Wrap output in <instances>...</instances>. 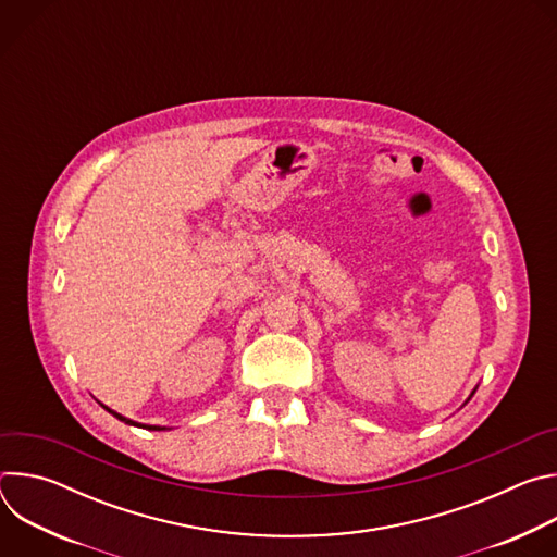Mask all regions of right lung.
<instances>
[{
	"label": "right lung",
	"instance_id": "1",
	"mask_svg": "<svg viewBox=\"0 0 557 557\" xmlns=\"http://www.w3.org/2000/svg\"><path fill=\"white\" fill-rule=\"evenodd\" d=\"M106 408V406H103ZM108 412H112L110 408H106ZM119 421H123V423H127V425H138V423H134V421H129V419H125V417H121V414H116V412H112ZM138 428H147V430H165V428H156V425H138Z\"/></svg>",
	"mask_w": 557,
	"mask_h": 557
}]
</instances>
